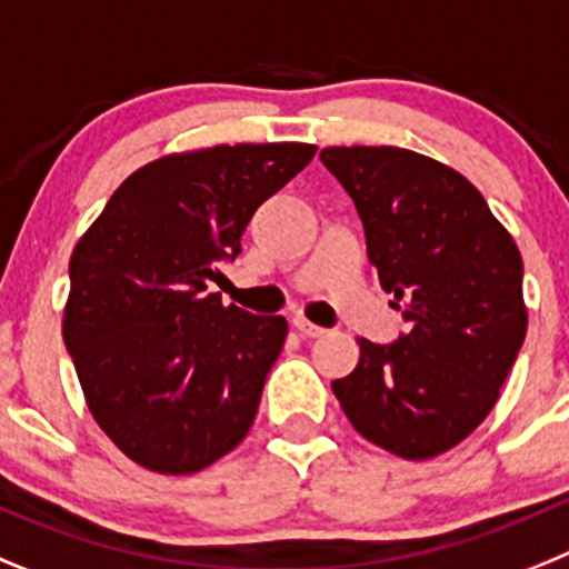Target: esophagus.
<instances>
[{"label": "esophagus", "mask_w": 569, "mask_h": 569, "mask_svg": "<svg viewBox=\"0 0 569 569\" xmlns=\"http://www.w3.org/2000/svg\"><path fill=\"white\" fill-rule=\"evenodd\" d=\"M295 329L300 331L303 337H322V335H326V329H320V326L309 322L306 317H295Z\"/></svg>", "instance_id": "obj_1"}]
</instances>
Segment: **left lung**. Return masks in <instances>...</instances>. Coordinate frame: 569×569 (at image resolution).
Here are the masks:
<instances>
[{"instance_id": "left-lung-1", "label": "left lung", "mask_w": 569, "mask_h": 569, "mask_svg": "<svg viewBox=\"0 0 569 569\" xmlns=\"http://www.w3.org/2000/svg\"><path fill=\"white\" fill-rule=\"evenodd\" d=\"M366 229L368 260L408 322L391 346L360 340L331 382L348 422L393 457L433 459L473 433L527 335L521 254L482 192L399 147H326Z\"/></svg>"}]
</instances>
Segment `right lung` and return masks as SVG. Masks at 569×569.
I'll return each instance as SVG.
<instances>
[{
  "label": "right lung",
  "mask_w": 569,
  "mask_h": 569,
  "mask_svg": "<svg viewBox=\"0 0 569 569\" xmlns=\"http://www.w3.org/2000/svg\"><path fill=\"white\" fill-rule=\"evenodd\" d=\"M315 152L283 141L163 156L76 243L61 335L87 408L141 468L198 473L252 428L289 322L223 306L209 283Z\"/></svg>",
  "instance_id": "obj_1"
}]
</instances>
